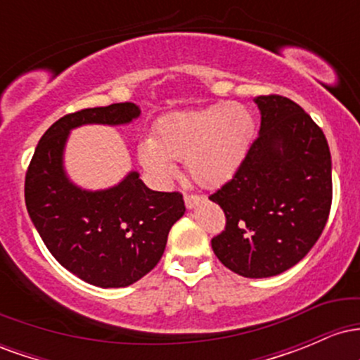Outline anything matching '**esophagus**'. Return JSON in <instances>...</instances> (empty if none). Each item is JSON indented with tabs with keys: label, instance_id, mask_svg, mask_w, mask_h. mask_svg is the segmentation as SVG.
Here are the masks:
<instances>
[{
	"label": "esophagus",
	"instance_id": "esophagus-1",
	"mask_svg": "<svg viewBox=\"0 0 360 360\" xmlns=\"http://www.w3.org/2000/svg\"><path fill=\"white\" fill-rule=\"evenodd\" d=\"M201 200H203V196H200V194H188V193H184L186 208H189V210L194 208V206L200 203Z\"/></svg>",
	"mask_w": 360,
	"mask_h": 360
}]
</instances>
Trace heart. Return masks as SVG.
Here are the masks:
<instances>
[{
  "label": "heart",
  "instance_id": "heart-1",
  "mask_svg": "<svg viewBox=\"0 0 360 360\" xmlns=\"http://www.w3.org/2000/svg\"><path fill=\"white\" fill-rule=\"evenodd\" d=\"M255 131L254 115L238 103H220L205 110L181 111L162 118L155 139L140 143L143 167L159 181L176 174L174 160H186L198 184L225 183L240 167Z\"/></svg>",
  "mask_w": 360,
  "mask_h": 360
}]
</instances>
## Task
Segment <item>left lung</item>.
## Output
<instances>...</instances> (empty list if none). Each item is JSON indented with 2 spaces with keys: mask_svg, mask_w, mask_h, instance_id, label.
Masks as SVG:
<instances>
[{
  "mask_svg": "<svg viewBox=\"0 0 360 360\" xmlns=\"http://www.w3.org/2000/svg\"><path fill=\"white\" fill-rule=\"evenodd\" d=\"M259 137L233 177L210 200L223 210L225 230L214 255L243 278H271L311 250L332 206V157L321 128L279 94L255 98Z\"/></svg>",
  "mask_w": 360,
  "mask_h": 360,
  "instance_id": "8db88e82",
  "label": "left lung"
}]
</instances>
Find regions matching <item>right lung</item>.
<instances>
[{
  "label": "right lung",
  "mask_w": 360,
  "mask_h": 360,
  "mask_svg": "<svg viewBox=\"0 0 360 360\" xmlns=\"http://www.w3.org/2000/svg\"><path fill=\"white\" fill-rule=\"evenodd\" d=\"M139 115L134 103L65 115L42 135L25 176V203L45 247L93 286L125 288L154 269L186 212L183 194L152 191L139 172L105 191H84L65 176L62 154L72 128L123 125Z\"/></svg>",
  "instance_id": "obj_1"
}]
</instances>
